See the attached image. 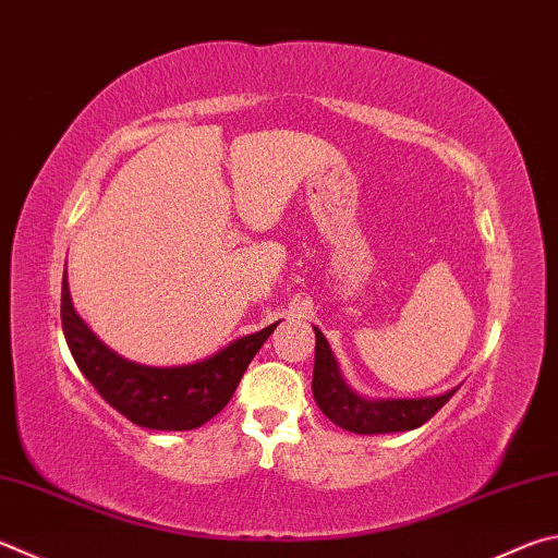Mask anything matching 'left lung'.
Here are the masks:
<instances>
[{"label": "left lung", "instance_id": "left-lung-1", "mask_svg": "<svg viewBox=\"0 0 558 558\" xmlns=\"http://www.w3.org/2000/svg\"><path fill=\"white\" fill-rule=\"evenodd\" d=\"M317 347H314V373H312V392L319 410L341 429L353 434H390V432H410L422 427L432 420L451 395L459 388H451L444 395L417 400H368L353 392L347 380L341 378L339 363L333 359L329 341L314 327Z\"/></svg>", "mask_w": 558, "mask_h": 558}]
</instances>
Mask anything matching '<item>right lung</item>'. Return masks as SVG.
Wrapping results in <instances>:
<instances>
[{
	"mask_svg": "<svg viewBox=\"0 0 558 558\" xmlns=\"http://www.w3.org/2000/svg\"><path fill=\"white\" fill-rule=\"evenodd\" d=\"M60 319L77 368L97 392L138 427L163 432L197 429L225 410L248 363L278 327L276 322L231 341L205 361L156 368L126 361L95 337L73 307L68 276H63L60 292Z\"/></svg>",
	"mask_w": 558,
	"mask_h": 558,
	"instance_id": "add662e5",
	"label": "right lung"
}]
</instances>
